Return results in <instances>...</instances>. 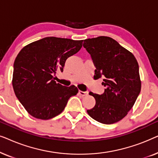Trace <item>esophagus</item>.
Listing matches in <instances>:
<instances>
[{"label":"esophagus","instance_id":"esophagus-1","mask_svg":"<svg viewBox=\"0 0 158 158\" xmlns=\"http://www.w3.org/2000/svg\"><path fill=\"white\" fill-rule=\"evenodd\" d=\"M78 94L81 96H87V95L88 94V91H82V90H79Z\"/></svg>","mask_w":158,"mask_h":158}]
</instances>
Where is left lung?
<instances>
[{"label":"left lung","instance_id":"left-lung-1","mask_svg":"<svg viewBox=\"0 0 158 158\" xmlns=\"http://www.w3.org/2000/svg\"><path fill=\"white\" fill-rule=\"evenodd\" d=\"M83 47L96 67L94 78L104 77L106 87L101 95L90 92L96 104L87 112L90 117L105 124L119 122L133 107L140 90L139 65L132 53L109 36L86 39Z\"/></svg>","mask_w":158,"mask_h":158}]
</instances>
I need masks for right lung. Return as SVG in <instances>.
Returning a JSON list of instances; mask_svg holds the SVG:
<instances>
[{"instance_id":"1","label":"right lung","mask_w":158,"mask_h":158,"mask_svg":"<svg viewBox=\"0 0 158 158\" xmlns=\"http://www.w3.org/2000/svg\"><path fill=\"white\" fill-rule=\"evenodd\" d=\"M83 40L55 36L23 47L15 59L12 85L15 94L30 115L47 120L61 114L78 89L57 83L53 75L63 71L68 57L76 54Z\"/></svg>"}]
</instances>
